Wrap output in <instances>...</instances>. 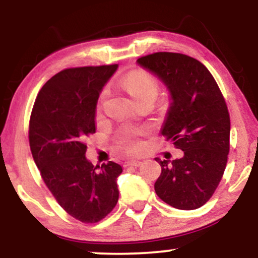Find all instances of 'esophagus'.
Listing matches in <instances>:
<instances>
[{"label":"esophagus","mask_w":258,"mask_h":258,"mask_svg":"<svg viewBox=\"0 0 258 258\" xmlns=\"http://www.w3.org/2000/svg\"><path fill=\"white\" fill-rule=\"evenodd\" d=\"M142 162L139 161V160H130V161H125V167H130V166H133V167H138L141 166Z\"/></svg>","instance_id":"esophagus-1"}]
</instances>
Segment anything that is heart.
I'll use <instances>...</instances> for the list:
<instances>
[{
	"mask_svg": "<svg viewBox=\"0 0 258 258\" xmlns=\"http://www.w3.org/2000/svg\"><path fill=\"white\" fill-rule=\"evenodd\" d=\"M123 86L132 96V98L137 100L152 97L155 99L156 94L159 91V84L155 78H153L150 74L146 72H132L126 76L123 80ZM121 146H122L127 152L136 153L141 149V143L136 138L135 132H126L121 137Z\"/></svg>",
	"mask_w": 258,
	"mask_h": 258,
	"instance_id": "heart-1",
	"label": "heart"
}]
</instances>
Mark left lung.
<instances>
[{
	"label": "left lung",
	"instance_id": "1",
	"mask_svg": "<svg viewBox=\"0 0 258 258\" xmlns=\"http://www.w3.org/2000/svg\"><path fill=\"white\" fill-rule=\"evenodd\" d=\"M137 64L166 86L170 105L160 132L184 153L172 161L155 158L161 166L155 193L174 209H199L227 165L230 120L223 96L205 65L185 54L158 52Z\"/></svg>",
	"mask_w": 258,
	"mask_h": 258
}]
</instances>
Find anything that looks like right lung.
<instances>
[{
  "label": "right lung",
  "instance_id": "add662e5",
  "mask_svg": "<svg viewBox=\"0 0 258 258\" xmlns=\"http://www.w3.org/2000/svg\"><path fill=\"white\" fill-rule=\"evenodd\" d=\"M119 65L65 69L38 92L30 117L29 142L43 182L65 211L84 223L110 214L119 200L121 165L93 166L86 137L96 132L100 92Z\"/></svg>",
  "mask_w": 258,
  "mask_h": 258
}]
</instances>
